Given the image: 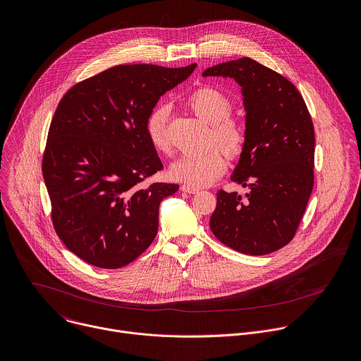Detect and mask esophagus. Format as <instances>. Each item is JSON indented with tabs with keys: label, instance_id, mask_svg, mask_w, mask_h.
<instances>
[{
	"label": "esophagus",
	"instance_id": "34e87169",
	"mask_svg": "<svg viewBox=\"0 0 361 361\" xmlns=\"http://www.w3.org/2000/svg\"><path fill=\"white\" fill-rule=\"evenodd\" d=\"M181 191L183 192H188V194H197L198 192V188H194V187H190V185H181Z\"/></svg>",
	"mask_w": 361,
	"mask_h": 361
}]
</instances>
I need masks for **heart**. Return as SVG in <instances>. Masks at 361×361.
<instances>
[{
	"mask_svg": "<svg viewBox=\"0 0 361 361\" xmlns=\"http://www.w3.org/2000/svg\"><path fill=\"white\" fill-rule=\"evenodd\" d=\"M188 106L211 125L208 145H216L229 159H236L244 150L245 133L241 123L229 117L232 102L215 87H200L188 97ZM169 104L156 106L146 120V135L150 145L160 153H170L169 135ZM226 169L225 157L218 149L201 154L180 156L169 170L173 180L190 187H207L215 183Z\"/></svg>",
	"mask_w": 361,
	"mask_h": 361,
	"instance_id": "obj_1",
	"label": "heart"
}]
</instances>
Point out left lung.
<instances>
[{"instance_id": "1", "label": "left lung", "mask_w": 361, "mask_h": 361, "mask_svg": "<svg viewBox=\"0 0 361 361\" xmlns=\"http://www.w3.org/2000/svg\"><path fill=\"white\" fill-rule=\"evenodd\" d=\"M202 76L241 86L245 145L231 180L248 187L216 192L209 228L247 255H267L290 243L313 188L314 130L306 103L286 78L251 58L222 62Z\"/></svg>"}]
</instances>
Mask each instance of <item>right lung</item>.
Masks as SVG:
<instances>
[{"mask_svg": "<svg viewBox=\"0 0 361 361\" xmlns=\"http://www.w3.org/2000/svg\"><path fill=\"white\" fill-rule=\"evenodd\" d=\"M195 66H114L75 85L59 102L42 173L55 231L82 261L123 268L153 243L160 204L180 187L143 184L163 169L146 120Z\"/></svg>", "mask_w": 361, "mask_h": 361, "instance_id": "obj_1", "label": "right lung"}]
</instances>
